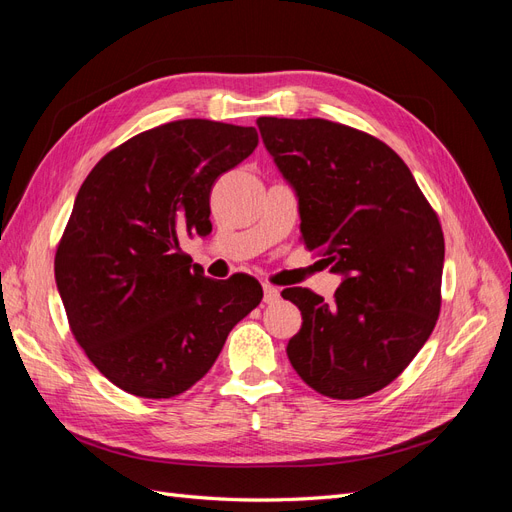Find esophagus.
<instances>
[{
	"label": "esophagus",
	"mask_w": 512,
	"mask_h": 512,
	"mask_svg": "<svg viewBox=\"0 0 512 512\" xmlns=\"http://www.w3.org/2000/svg\"><path fill=\"white\" fill-rule=\"evenodd\" d=\"M262 290H265V303L267 305H273V303L280 301V290H277L275 286L265 284V286H262Z\"/></svg>",
	"instance_id": "obj_1"
}]
</instances>
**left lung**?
Listing matches in <instances>:
<instances>
[{
    "label": "left lung",
    "mask_w": 512,
    "mask_h": 512,
    "mask_svg": "<svg viewBox=\"0 0 512 512\" xmlns=\"http://www.w3.org/2000/svg\"><path fill=\"white\" fill-rule=\"evenodd\" d=\"M275 166L299 200L301 239L342 275L333 303L307 288L288 359L305 384L359 399L391 384L440 314L444 235L410 168L378 138L327 119L258 117Z\"/></svg>",
    "instance_id": "8db88e82"
}]
</instances>
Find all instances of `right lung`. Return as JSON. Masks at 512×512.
<instances>
[{
	"mask_svg": "<svg viewBox=\"0 0 512 512\" xmlns=\"http://www.w3.org/2000/svg\"><path fill=\"white\" fill-rule=\"evenodd\" d=\"M256 145V128L170 121L108 151L76 194L55 254L57 290L76 342L126 393L188 391L260 303L254 277L209 280L179 247L211 230L215 179Z\"/></svg>",
	"mask_w": 512,
	"mask_h": 512,
	"instance_id": "right-lung-1",
	"label": "right lung"
}]
</instances>
